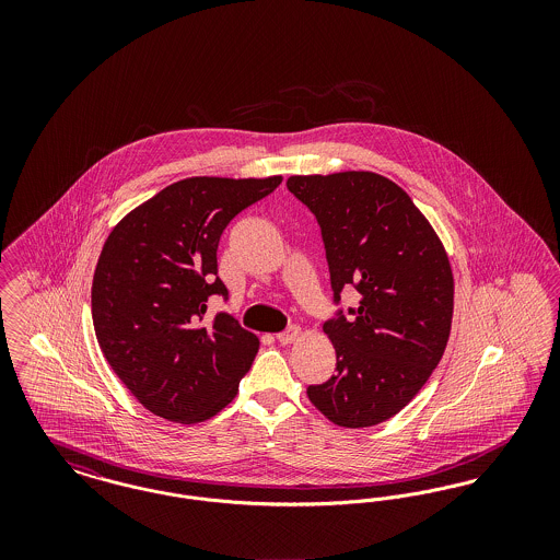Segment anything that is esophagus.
Here are the masks:
<instances>
[{
  "label": "esophagus",
  "instance_id": "1",
  "mask_svg": "<svg viewBox=\"0 0 560 560\" xmlns=\"http://www.w3.org/2000/svg\"><path fill=\"white\" fill-rule=\"evenodd\" d=\"M298 338H300V329H298V327H290V329L277 334V340H279L281 345H292Z\"/></svg>",
  "mask_w": 560,
  "mask_h": 560
}]
</instances>
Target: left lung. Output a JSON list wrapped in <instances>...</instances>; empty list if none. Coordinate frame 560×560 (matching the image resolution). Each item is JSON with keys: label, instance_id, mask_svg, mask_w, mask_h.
Here are the masks:
<instances>
[{"label": "left lung", "instance_id": "8db88e82", "mask_svg": "<svg viewBox=\"0 0 560 560\" xmlns=\"http://www.w3.org/2000/svg\"><path fill=\"white\" fill-rule=\"evenodd\" d=\"M288 188L319 222L334 304L345 288L361 298L323 323L336 373L306 395L338 427H375L420 393L445 352L450 258L411 197L380 174L292 176Z\"/></svg>", "mask_w": 560, "mask_h": 560}]
</instances>
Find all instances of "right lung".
Returning a JSON list of instances; mask_svg holds the SVG:
<instances>
[{
    "mask_svg": "<svg viewBox=\"0 0 560 560\" xmlns=\"http://www.w3.org/2000/svg\"><path fill=\"white\" fill-rule=\"evenodd\" d=\"M281 180L174 183L105 241L92 283L94 331L113 372L155 416L195 424L235 399L260 342L229 313L206 320L208 298H229L215 252L229 222Z\"/></svg>",
    "mask_w": 560,
    "mask_h": 560,
    "instance_id": "add662e5",
    "label": "right lung"
}]
</instances>
